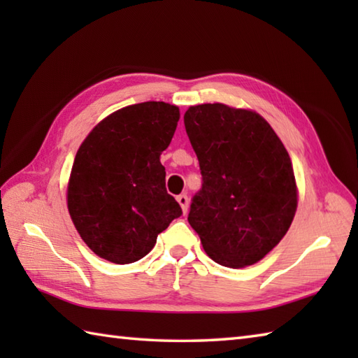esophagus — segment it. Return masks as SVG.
<instances>
[{"mask_svg": "<svg viewBox=\"0 0 358 358\" xmlns=\"http://www.w3.org/2000/svg\"><path fill=\"white\" fill-rule=\"evenodd\" d=\"M177 201L181 206V210H183V214H186L187 212V208H189V200H187V195L186 194H181L177 196Z\"/></svg>", "mask_w": 358, "mask_h": 358, "instance_id": "1", "label": "esophagus"}]
</instances>
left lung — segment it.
<instances>
[{
    "mask_svg": "<svg viewBox=\"0 0 358 358\" xmlns=\"http://www.w3.org/2000/svg\"><path fill=\"white\" fill-rule=\"evenodd\" d=\"M203 187L187 222L215 263L255 264L285 237L299 204L292 162L260 113L223 103L185 113Z\"/></svg>",
    "mask_w": 358,
    "mask_h": 358,
    "instance_id": "1",
    "label": "left lung"
}]
</instances>
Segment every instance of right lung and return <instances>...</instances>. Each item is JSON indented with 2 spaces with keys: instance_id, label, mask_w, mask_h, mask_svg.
<instances>
[{
  "instance_id": "obj_1",
  "label": "right lung",
  "mask_w": 358,
  "mask_h": 358,
  "mask_svg": "<svg viewBox=\"0 0 358 358\" xmlns=\"http://www.w3.org/2000/svg\"><path fill=\"white\" fill-rule=\"evenodd\" d=\"M178 106L146 101L112 112L81 143L67 183V209L83 241L115 264L138 262L181 215L166 192L159 155L171 144Z\"/></svg>"
}]
</instances>
